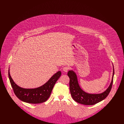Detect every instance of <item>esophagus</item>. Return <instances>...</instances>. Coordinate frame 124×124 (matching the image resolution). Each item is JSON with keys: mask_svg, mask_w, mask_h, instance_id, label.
<instances>
[{"mask_svg": "<svg viewBox=\"0 0 124 124\" xmlns=\"http://www.w3.org/2000/svg\"><path fill=\"white\" fill-rule=\"evenodd\" d=\"M69 69V67H64L63 68V70L64 72H67L68 71Z\"/></svg>", "mask_w": 124, "mask_h": 124, "instance_id": "1", "label": "esophagus"}]
</instances>
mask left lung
Returning a JSON list of instances; mask_svg holds the SVG:
<instances>
[{
  "label": "left lung",
  "mask_w": 124,
  "mask_h": 124,
  "mask_svg": "<svg viewBox=\"0 0 124 124\" xmlns=\"http://www.w3.org/2000/svg\"><path fill=\"white\" fill-rule=\"evenodd\" d=\"M114 75L113 67L112 80L108 89L101 93L93 94L86 93L83 91L78 84L76 74L72 70H69L68 72V76L70 78V90L73 99L76 102L84 105H94L103 100L107 98L111 91Z\"/></svg>",
  "instance_id": "left-lung-1"
}]
</instances>
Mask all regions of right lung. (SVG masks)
Listing matches in <instances>:
<instances>
[{
  "label": "right lung",
  "mask_w": 124,
  "mask_h": 124,
  "mask_svg": "<svg viewBox=\"0 0 124 124\" xmlns=\"http://www.w3.org/2000/svg\"><path fill=\"white\" fill-rule=\"evenodd\" d=\"M61 75L58 71L43 85L34 89H25L16 85L12 78L9 72L8 77L14 92L20 100L29 103H40L46 101L49 97L53 88Z\"/></svg>",
  "instance_id": "add662e5"
}]
</instances>
